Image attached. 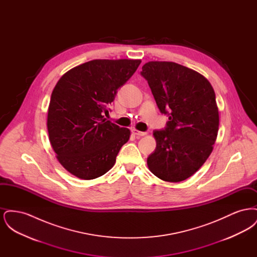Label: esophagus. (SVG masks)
Returning a JSON list of instances; mask_svg holds the SVG:
<instances>
[{"label": "esophagus", "instance_id": "esophagus-1", "mask_svg": "<svg viewBox=\"0 0 257 257\" xmlns=\"http://www.w3.org/2000/svg\"><path fill=\"white\" fill-rule=\"evenodd\" d=\"M132 133L136 135V136H138V137H143V136H146V135H147L146 132H141V131H138V130H136V129L132 130Z\"/></svg>", "mask_w": 257, "mask_h": 257}]
</instances>
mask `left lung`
I'll return each instance as SVG.
<instances>
[{"mask_svg": "<svg viewBox=\"0 0 257 257\" xmlns=\"http://www.w3.org/2000/svg\"><path fill=\"white\" fill-rule=\"evenodd\" d=\"M146 79L160 111L169 116L155 130L157 146L147 165L158 178L180 182L192 176L213 150L219 131V110L211 84L201 74L171 61H149Z\"/></svg>", "mask_w": 257, "mask_h": 257, "instance_id": "1", "label": "left lung"}]
</instances>
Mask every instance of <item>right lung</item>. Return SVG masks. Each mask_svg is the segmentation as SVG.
<instances>
[{"instance_id": "1", "label": "right lung", "mask_w": 257, "mask_h": 257, "mask_svg": "<svg viewBox=\"0 0 257 257\" xmlns=\"http://www.w3.org/2000/svg\"><path fill=\"white\" fill-rule=\"evenodd\" d=\"M140 60H93L64 74L50 101V143L65 170L90 180L110 171L130 130L106 120L119 87L133 76ZM110 110V109H109Z\"/></svg>"}]
</instances>
